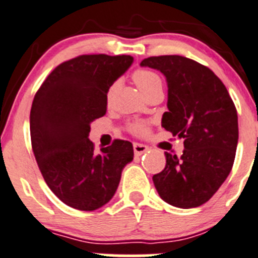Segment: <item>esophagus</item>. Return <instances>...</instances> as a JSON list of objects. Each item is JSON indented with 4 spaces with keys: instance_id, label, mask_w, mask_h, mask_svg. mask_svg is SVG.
I'll use <instances>...</instances> for the list:
<instances>
[{
    "instance_id": "esophagus-1",
    "label": "esophagus",
    "mask_w": 258,
    "mask_h": 258,
    "mask_svg": "<svg viewBox=\"0 0 258 258\" xmlns=\"http://www.w3.org/2000/svg\"><path fill=\"white\" fill-rule=\"evenodd\" d=\"M134 151L136 156H142L145 152L148 151V146L142 144H134Z\"/></svg>"
}]
</instances>
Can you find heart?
Segmentation results:
<instances>
[{"label": "heart", "instance_id": "heart-1", "mask_svg": "<svg viewBox=\"0 0 258 258\" xmlns=\"http://www.w3.org/2000/svg\"><path fill=\"white\" fill-rule=\"evenodd\" d=\"M134 81L136 82V85L139 86L140 90L142 92L146 93L147 91L152 90V88L157 87V86H162V81H161L160 76H158L156 72L151 71V70H137L134 74ZM111 96H112V88H110L107 92V100H110ZM131 131L135 134H145L146 127L144 123H134L131 124Z\"/></svg>", "mask_w": 258, "mask_h": 258}]
</instances>
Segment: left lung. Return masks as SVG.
Returning <instances> with one entry per match:
<instances>
[{"instance_id": "1", "label": "left lung", "mask_w": 258, "mask_h": 258, "mask_svg": "<svg viewBox=\"0 0 258 258\" xmlns=\"http://www.w3.org/2000/svg\"><path fill=\"white\" fill-rule=\"evenodd\" d=\"M142 67L157 70L167 82V112L162 127L184 139L181 156L165 152L166 167L153 175L161 199L194 209L217 192L232 170L238 121L227 88L210 69L187 57H148Z\"/></svg>"}]
</instances>
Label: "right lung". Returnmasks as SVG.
Here are the masks:
<instances>
[{"label":"right lung","instance_id":"obj_1","mask_svg":"<svg viewBox=\"0 0 258 258\" xmlns=\"http://www.w3.org/2000/svg\"><path fill=\"white\" fill-rule=\"evenodd\" d=\"M134 57L82 54L57 66L33 98L32 150L51 191L67 206L95 211L116 194L122 170L134 160L128 141L93 150L91 123L107 110V92Z\"/></svg>","mask_w":258,"mask_h":258}]
</instances>
